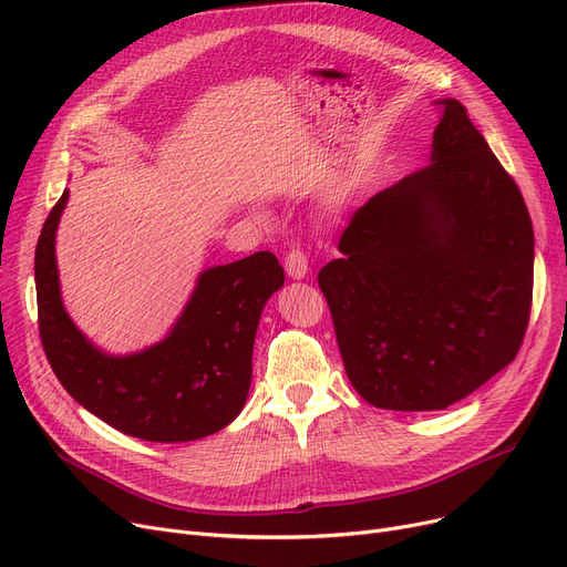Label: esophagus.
Listing matches in <instances>:
<instances>
[{"label":"esophagus","mask_w":567,"mask_h":567,"mask_svg":"<svg viewBox=\"0 0 567 567\" xmlns=\"http://www.w3.org/2000/svg\"><path fill=\"white\" fill-rule=\"evenodd\" d=\"M285 271H287V276H289L291 280H303V278L308 276V271H310L308 255L301 252L299 248L291 250V252L285 257Z\"/></svg>","instance_id":"1"}]
</instances>
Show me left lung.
Segmentation results:
<instances>
[{
    "instance_id": "left-lung-1",
    "label": "left lung",
    "mask_w": 567,
    "mask_h": 567,
    "mask_svg": "<svg viewBox=\"0 0 567 567\" xmlns=\"http://www.w3.org/2000/svg\"><path fill=\"white\" fill-rule=\"evenodd\" d=\"M430 165L353 214L317 280L347 377L379 409H445L515 361L533 296V225L455 99Z\"/></svg>"
}]
</instances>
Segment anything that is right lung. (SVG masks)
I'll return each instance as SVG.
<instances>
[{"instance_id": "1", "label": "right lung", "mask_w": 567, "mask_h": 567, "mask_svg": "<svg viewBox=\"0 0 567 567\" xmlns=\"http://www.w3.org/2000/svg\"><path fill=\"white\" fill-rule=\"evenodd\" d=\"M69 190L50 212L34 257L39 331L66 393L128 436L158 443L216 434L241 413L266 301L285 285L271 252L204 268L169 333L133 353H107L69 317L54 255Z\"/></svg>"}]
</instances>
